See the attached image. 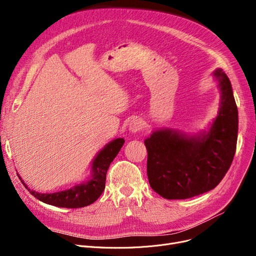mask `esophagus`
<instances>
[{
	"instance_id": "obj_1",
	"label": "esophagus",
	"mask_w": 256,
	"mask_h": 256,
	"mask_svg": "<svg viewBox=\"0 0 256 256\" xmlns=\"http://www.w3.org/2000/svg\"><path fill=\"white\" fill-rule=\"evenodd\" d=\"M143 126H144L143 120H142L141 118L136 117V118H134V119L130 121V124H128V130H130V132H132V134H135V132L141 130L143 128Z\"/></svg>"
}]
</instances>
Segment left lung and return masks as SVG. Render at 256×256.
I'll use <instances>...</instances> for the list:
<instances>
[{"mask_svg":"<svg viewBox=\"0 0 256 256\" xmlns=\"http://www.w3.org/2000/svg\"><path fill=\"white\" fill-rule=\"evenodd\" d=\"M212 76L221 96L218 114L206 130L186 134L160 128L144 141L150 184L166 199H188L212 190L232 163L238 140V108L226 74L217 68Z\"/></svg>","mask_w":256,"mask_h":256,"instance_id":"obj_1","label":"left lung"}]
</instances>
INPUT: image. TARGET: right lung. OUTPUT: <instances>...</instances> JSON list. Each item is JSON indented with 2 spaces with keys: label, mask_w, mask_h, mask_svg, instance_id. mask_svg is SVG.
<instances>
[{
  "label": "right lung",
  "mask_w": 256,
  "mask_h": 256,
  "mask_svg": "<svg viewBox=\"0 0 256 256\" xmlns=\"http://www.w3.org/2000/svg\"><path fill=\"white\" fill-rule=\"evenodd\" d=\"M124 143V138H117L104 145V148L92 160L91 172L87 180L76 184L70 189L55 193H39L30 189L24 180H22L20 174L18 178L26 186V189H28L35 198L46 204L67 208H84L96 201L104 192L106 171L115 156L118 154Z\"/></svg>",
  "instance_id": "right-lung-1"
}]
</instances>
